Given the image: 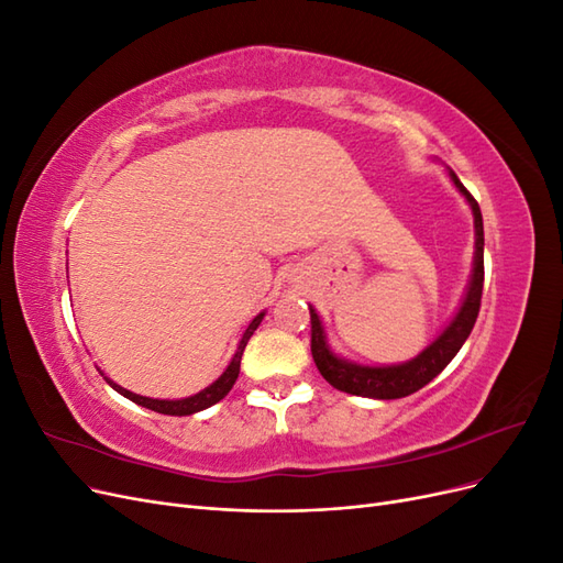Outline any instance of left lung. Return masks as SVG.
I'll return each mask as SVG.
<instances>
[{
	"mask_svg": "<svg viewBox=\"0 0 563 563\" xmlns=\"http://www.w3.org/2000/svg\"><path fill=\"white\" fill-rule=\"evenodd\" d=\"M451 180L470 201L472 213H474V232H476L474 269H472V282L463 305H460V310L449 323V329L441 333L428 350H422L416 360L399 366H360V364L340 360V356H335L329 350L321 321L317 312L310 308L312 360L321 376L327 378V383H331L335 389L347 391V395H356V397H371V399H401V397L413 395V391L434 380L439 373L449 366V362L457 354V350L463 347L467 335L472 333L474 321L479 317L482 291H484V220H482L479 203H476V199L467 192V187L457 180L453 172H451Z\"/></svg>",
	"mask_w": 563,
	"mask_h": 563,
	"instance_id": "left-lung-1",
	"label": "left lung"
}]
</instances>
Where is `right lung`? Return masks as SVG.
Wrapping results in <instances>:
<instances>
[{
    "instance_id": "add662e5",
    "label": "right lung",
    "mask_w": 563,
    "mask_h": 563,
    "mask_svg": "<svg viewBox=\"0 0 563 563\" xmlns=\"http://www.w3.org/2000/svg\"><path fill=\"white\" fill-rule=\"evenodd\" d=\"M263 317H265V312H261L258 317H255V319L249 323L246 333H244L242 340H240V347H236V354L232 356V362H230V366L225 368L223 376H220L213 385H209L207 389H201L199 395H195V397L176 399V401H168V399H150V397L133 395V391H129V389H124V387H119V385L112 383L110 378H106V380L110 383L112 389L119 391V395H124V397L131 399L133 404L150 408V411H157V413H164V416H192V413H197V411H203V408H209V406H213V404H218L220 399H223V397L228 395V391L232 389V385L236 383V376H240V364H242L244 347H246V343H249V338L253 335V331L261 327Z\"/></svg>"
}]
</instances>
